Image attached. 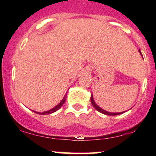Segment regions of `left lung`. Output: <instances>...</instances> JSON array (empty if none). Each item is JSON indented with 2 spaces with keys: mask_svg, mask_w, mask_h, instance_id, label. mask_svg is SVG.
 <instances>
[{
  "mask_svg": "<svg viewBox=\"0 0 156 156\" xmlns=\"http://www.w3.org/2000/svg\"><path fill=\"white\" fill-rule=\"evenodd\" d=\"M139 53H140V54H141V55H142V54H141V51H140V50H139ZM91 103H92V105H93V106H94V108H95L97 111H98V112H99L102 113V114H105V115H108V116H116V115H119V114H123V113L126 112H117V113L109 112H107V111L104 110V109L101 108V107L98 106V105H97V103H95V102H94V98H93V95H92H92H91ZM129 110H130V109H129Z\"/></svg>",
  "mask_w": 156,
  "mask_h": 156,
  "instance_id": "obj_1",
  "label": "left lung"
}]
</instances>
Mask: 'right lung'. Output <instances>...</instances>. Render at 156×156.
<instances>
[{
	"label": "right lung",
	"instance_id": "1",
	"mask_svg": "<svg viewBox=\"0 0 156 156\" xmlns=\"http://www.w3.org/2000/svg\"><path fill=\"white\" fill-rule=\"evenodd\" d=\"M67 93H66V94H65V95H64V98L62 100V101H61L60 103H58V105H55V106L54 107V108L50 109V110L47 111V112H42V113L34 112H34L35 113H37V114H42V115H46V114H53V113H54V112H56V111H58V109H59V108H61V107H62V105L64 104V102H65V101H66V98H67Z\"/></svg>",
	"mask_w": 156,
	"mask_h": 156
}]
</instances>
